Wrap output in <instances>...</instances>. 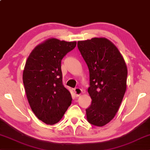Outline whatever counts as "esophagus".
Segmentation results:
<instances>
[{"label": "esophagus", "instance_id": "esophagus-1", "mask_svg": "<svg viewBox=\"0 0 150 150\" xmlns=\"http://www.w3.org/2000/svg\"><path fill=\"white\" fill-rule=\"evenodd\" d=\"M74 94H75V96L76 97H80V96L81 95V93H82V90H81L80 88H76L74 89Z\"/></svg>", "mask_w": 150, "mask_h": 150}]
</instances>
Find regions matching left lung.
<instances>
[{"instance_id":"1","label":"left lung","mask_w":150,"mask_h":150,"mask_svg":"<svg viewBox=\"0 0 150 150\" xmlns=\"http://www.w3.org/2000/svg\"><path fill=\"white\" fill-rule=\"evenodd\" d=\"M78 50L89 71L88 93L91 104L87 120L103 127L115 117L127 89V67L117 47L106 38L78 42Z\"/></svg>"}]
</instances>
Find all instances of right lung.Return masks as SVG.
<instances>
[{
  "instance_id": "right-lung-1",
  "label": "right lung",
  "mask_w": 150,
  "mask_h": 150,
  "mask_svg": "<svg viewBox=\"0 0 150 150\" xmlns=\"http://www.w3.org/2000/svg\"><path fill=\"white\" fill-rule=\"evenodd\" d=\"M76 42L52 38L36 46L28 57L23 72L25 93L31 110L47 125L58 123L72 103L62 83L61 60Z\"/></svg>"
}]
</instances>
